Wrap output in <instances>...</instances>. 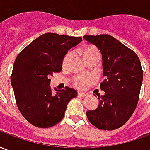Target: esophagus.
Returning a JSON list of instances; mask_svg holds the SVG:
<instances>
[{"instance_id": "1", "label": "esophagus", "mask_w": 150, "mask_h": 150, "mask_svg": "<svg viewBox=\"0 0 150 150\" xmlns=\"http://www.w3.org/2000/svg\"><path fill=\"white\" fill-rule=\"evenodd\" d=\"M78 95L79 96H81V97H85V96H88L86 93H83V92H79Z\"/></svg>"}]
</instances>
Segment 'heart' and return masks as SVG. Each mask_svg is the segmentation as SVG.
<instances>
[{
  "label": "heart",
  "mask_w": 150,
  "mask_h": 150,
  "mask_svg": "<svg viewBox=\"0 0 150 150\" xmlns=\"http://www.w3.org/2000/svg\"><path fill=\"white\" fill-rule=\"evenodd\" d=\"M100 54L98 50L96 47L93 46H88L87 48H85L83 50V57L84 59L88 58L89 56L93 55V54ZM71 56V53H68L67 55L65 56V58L63 59V65H66L67 62H68L69 59ZM93 82V78L90 76V75H78V76H75L74 78V83L75 85L79 88H81L83 89L85 88L88 85L91 84V83Z\"/></svg>",
  "instance_id": "obj_1"
}]
</instances>
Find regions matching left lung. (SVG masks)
Instances as JSON below:
<instances>
[{
	"mask_svg": "<svg viewBox=\"0 0 150 150\" xmlns=\"http://www.w3.org/2000/svg\"><path fill=\"white\" fill-rule=\"evenodd\" d=\"M87 42L100 50L103 60L100 83L104 96L98 94L96 109L87 112L89 121L99 129L114 130L125 124L137 107L143 71L138 56L111 35H85Z\"/></svg>",
	"mask_w": 150,
	"mask_h": 150,
	"instance_id": "8db88e82",
	"label": "left lung"
}]
</instances>
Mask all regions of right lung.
I'll use <instances>...</instances> for the list:
<instances>
[{
	"label": "right lung",
	"instance_id": "right-lung-1",
	"mask_svg": "<svg viewBox=\"0 0 150 150\" xmlns=\"http://www.w3.org/2000/svg\"><path fill=\"white\" fill-rule=\"evenodd\" d=\"M81 37L46 33L30 43L17 57L11 75L18 109L26 120L38 128H50L60 122L67 106L77 91L66 87L50 88V76L62 71V61Z\"/></svg>",
	"mask_w": 150,
	"mask_h": 150
}]
</instances>
